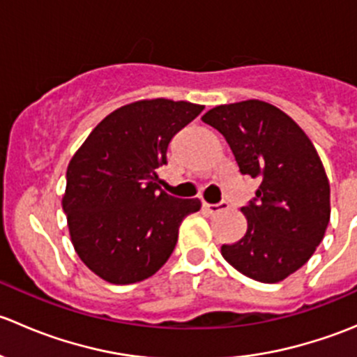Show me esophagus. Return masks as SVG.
<instances>
[{
	"label": "esophagus",
	"mask_w": 357,
	"mask_h": 357,
	"mask_svg": "<svg viewBox=\"0 0 357 357\" xmlns=\"http://www.w3.org/2000/svg\"><path fill=\"white\" fill-rule=\"evenodd\" d=\"M204 208L208 214H219V212L229 208V204L228 202H219V204H207V202H204Z\"/></svg>",
	"instance_id": "34e87169"
}]
</instances>
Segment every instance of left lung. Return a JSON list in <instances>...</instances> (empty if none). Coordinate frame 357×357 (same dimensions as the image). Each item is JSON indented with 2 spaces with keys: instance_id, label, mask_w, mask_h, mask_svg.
<instances>
[{
  "instance_id": "1",
  "label": "left lung",
  "mask_w": 357,
  "mask_h": 357,
  "mask_svg": "<svg viewBox=\"0 0 357 357\" xmlns=\"http://www.w3.org/2000/svg\"><path fill=\"white\" fill-rule=\"evenodd\" d=\"M228 142L240 172L259 179L242 212L247 233L221 254L242 275L276 283L309 261L330 222V183L311 139L261 100L219 105L202 117Z\"/></svg>"
}]
</instances>
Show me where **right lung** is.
I'll use <instances>...</instances> for the list:
<instances>
[{"label": "right lung", "instance_id": "1", "mask_svg": "<svg viewBox=\"0 0 357 357\" xmlns=\"http://www.w3.org/2000/svg\"><path fill=\"white\" fill-rule=\"evenodd\" d=\"M204 105L142 100L107 115L67 167L62 205L72 245L95 275L115 285L143 282L165 264L199 199L162 192L157 169L171 139Z\"/></svg>", "mask_w": 357, "mask_h": 357}]
</instances>
